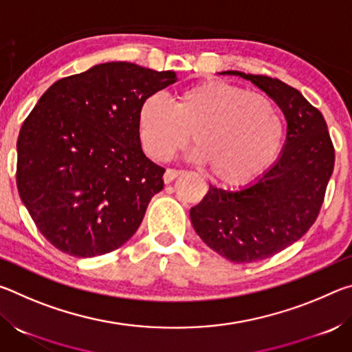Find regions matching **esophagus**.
Here are the masks:
<instances>
[{"mask_svg":"<svg viewBox=\"0 0 352 352\" xmlns=\"http://www.w3.org/2000/svg\"><path fill=\"white\" fill-rule=\"evenodd\" d=\"M182 174V170H178V169H168L164 172V175H163V180H164V183L168 184V183H170L172 180H175V178Z\"/></svg>","mask_w":352,"mask_h":352,"instance_id":"34e87169","label":"esophagus"}]
</instances>
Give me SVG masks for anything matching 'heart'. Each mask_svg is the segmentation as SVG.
I'll list each match as a JSON object with an SVG mask.
<instances>
[{
    "label": "heart",
    "instance_id": "obj_1",
    "mask_svg": "<svg viewBox=\"0 0 352 352\" xmlns=\"http://www.w3.org/2000/svg\"><path fill=\"white\" fill-rule=\"evenodd\" d=\"M210 164L217 182L239 186L275 162L284 140V121L272 99L231 83L208 80L186 88L170 105L158 94L142 100L138 133L147 155L168 162L188 146Z\"/></svg>",
    "mask_w": 352,
    "mask_h": 352
}]
</instances>
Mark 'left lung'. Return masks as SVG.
<instances>
[{"mask_svg":"<svg viewBox=\"0 0 352 352\" xmlns=\"http://www.w3.org/2000/svg\"><path fill=\"white\" fill-rule=\"evenodd\" d=\"M220 74L254 83L287 121L284 148L269 170L239 190L210 186L189 211L195 233L208 247L247 264L283 252L307 233L323 205L336 153L323 115L294 87L241 71Z\"/></svg>","mask_w":352,"mask_h":352,"instance_id":"left-lung-1","label":"left lung"}]
</instances>
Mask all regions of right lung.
<instances>
[{
	"mask_svg": "<svg viewBox=\"0 0 352 352\" xmlns=\"http://www.w3.org/2000/svg\"><path fill=\"white\" fill-rule=\"evenodd\" d=\"M175 82L174 71L100 63L52 83L29 113L16 141V186L60 252L93 258L136 233L164 174L142 152L138 111Z\"/></svg>",
	"mask_w": 352,
	"mask_h": 352,
	"instance_id": "1",
	"label": "right lung"
}]
</instances>
